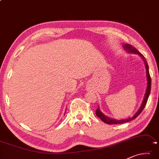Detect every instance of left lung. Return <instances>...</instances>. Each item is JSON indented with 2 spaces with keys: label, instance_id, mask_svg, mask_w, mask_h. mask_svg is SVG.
I'll use <instances>...</instances> for the list:
<instances>
[{
  "label": "left lung",
  "instance_id": "left-lung-1",
  "mask_svg": "<svg viewBox=\"0 0 159 159\" xmlns=\"http://www.w3.org/2000/svg\"><path fill=\"white\" fill-rule=\"evenodd\" d=\"M124 48L125 49V50H127V51H129L130 52H132V53H137V54H139L140 56H142L143 57V60H144V62H145V65H146V69H147V80H148V84H147V90H146V93H145V96H144V99L143 100V102L142 105H141V107L139 108V110H138V112L136 113V114L133 116L132 117H129L128 118V119H126V120H112V119H110V118H108L106 116H105L104 115L102 114V113L100 112V108L98 107V109L96 110V111H95V114H96L97 117H98L100 118V120L102 121H103L105 123H106V124L108 125H117V124H122V123H125V122H130V121H132L133 120H134L136 117H137V116L140 114L142 111L143 110V108L146 106V105H147V100H148V96H149V94H150V91H151V85H152V80H151V76H150V74H149V70H148V64H147V60L143 56H142V54H141L139 52H138L137 49H135L134 47H132V45L130 44H125L124 45Z\"/></svg>",
  "mask_w": 159,
  "mask_h": 159
}]
</instances>
